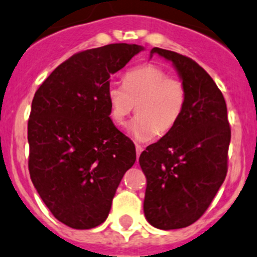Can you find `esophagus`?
Instances as JSON below:
<instances>
[{
  "label": "esophagus",
  "instance_id": "34e87169",
  "mask_svg": "<svg viewBox=\"0 0 257 257\" xmlns=\"http://www.w3.org/2000/svg\"><path fill=\"white\" fill-rule=\"evenodd\" d=\"M144 151V147L141 146V145H136V153H137V160H139L140 155H141V152Z\"/></svg>",
  "mask_w": 257,
  "mask_h": 257
}]
</instances>
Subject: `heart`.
Segmentation results:
<instances>
[{
  "instance_id": "1",
  "label": "heart",
  "mask_w": 257,
  "mask_h": 257,
  "mask_svg": "<svg viewBox=\"0 0 257 257\" xmlns=\"http://www.w3.org/2000/svg\"><path fill=\"white\" fill-rule=\"evenodd\" d=\"M110 117L122 125L136 105L130 132L139 141L165 135L178 122L187 101L183 81L156 64H142L125 74L123 85L111 83L106 91Z\"/></svg>"
}]
</instances>
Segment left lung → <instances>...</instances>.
<instances>
[{
	"mask_svg": "<svg viewBox=\"0 0 257 257\" xmlns=\"http://www.w3.org/2000/svg\"><path fill=\"white\" fill-rule=\"evenodd\" d=\"M172 62L187 90L173 128L140 156L147 179L144 211L162 230L189 226L205 213L227 172L230 131L223 94L198 63L171 50L153 48Z\"/></svg>",
	"mask_w": 257,
	"mask_h": 257,
	"instance_id": "obj_1",
	"label": "left lung"
}]
</instances>
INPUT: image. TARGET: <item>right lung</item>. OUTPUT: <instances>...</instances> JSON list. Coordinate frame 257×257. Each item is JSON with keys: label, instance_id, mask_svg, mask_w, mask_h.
<instances>
[{"label": "right lung", "instance_id": "1", "mask_svg": "<svg viewBox=\"0 0 257 257\" xmlns=\"http://www.w3.org/2000/svg\"><path fill=\"white\" fill-rule=\"evenodd\" d=\"M144 47L115 43L79 52L34 94L28 120L32 183L50 213L73 229L106 220L136 148L110 118L107 86Z\"/></svg>", "mask_w": 257, "mask_h": 257}]
</instances>
